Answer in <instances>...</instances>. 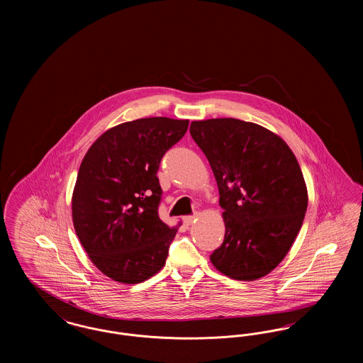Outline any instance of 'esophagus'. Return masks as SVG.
Segmentation results:
<instances>
[{
	"label": "esophagus",
	"instance_id": "1",
	"mask_svg": "<svg viewBox=\"0 0 363 363\" xmlns=\"http://www.w3.org/2000/svg\"><path fill=\"white\" fill-rule=\"evenodd\" d=\"M196 218H197V213H193V215H189V216H185L184 218V223L186 225H190L194 220H196Z\"/></svg>",
	"mask_w": 363,
	"mask_h": 363
}]
</instances>
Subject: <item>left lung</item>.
Returning a JSON list of instances; mask_svg holds the SVG:
<instances>
[{
    "mask_svg": "<svg viewBox=\"0 0 363 363\" xmlns=\"http://www.w3.org/2000/svg\"><path fill=\"white\" fill-rule=\"evenodd\" d=\"M219 188L225 234L211 255L213 267L235 280H257L291 249L308 208L296 157L267 128L235 118L190 123Z\"/></svg>",
    "mask_w": 363,
    "mask_h": 363,
    "instance_id": "left-lung-1",
    "label": "left lung"
}]
</instances>
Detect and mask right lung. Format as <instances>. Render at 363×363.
<instances>
[{"instance_id": "obj_1", "label": "right lung", "mask_w": 363, "mask_h": 363, "mask_svg": "<svg viewBox=\"0 0 363 363\" xmlns=\"http://www.w3.org/2000/svg\"><path fill=\"white\" fill-rule=\"evenodd\" d=\"M188 125L167 117L123 122L86 151L72 196V219L88 257L106 277L136 284L164 267L177 225L159 218L156 173Z\"/></svg>"}]
</instances>
